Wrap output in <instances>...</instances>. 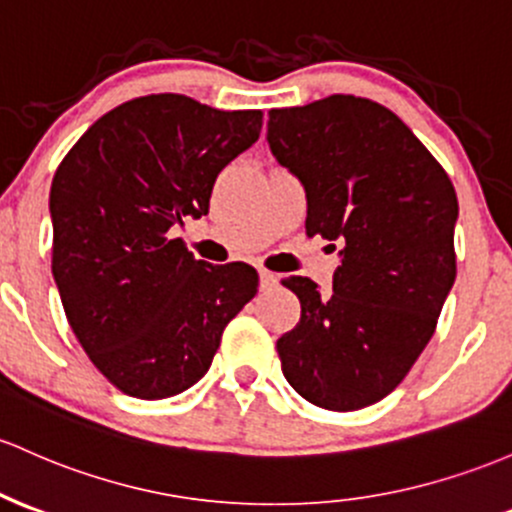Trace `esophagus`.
I'll list each match as a JSON object with an SVG mask.
<instances>
[{
	"mask_svg": "<svg viewBox=\"0 0 512 512\" xmlns=\"http://www.w3.org/2000/svg\"><path fill=\"white\" fill-rule=\"evenodd\" d=\"M277 282V274L269 272V269H260V289H272V286H277Z\"/></svg>",
	"mask_w": 512,
	"mask_h": 512,
	"instance_id": "34e87169",
	"label": "esophagus"
}]
</instances>
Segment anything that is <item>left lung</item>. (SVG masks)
Segmentation results:
<instances>
[{
	"label": "left lung",
	"instance_id": "obj_1",
	"mask_svg": "<svg viewBox=\"0 0 512 512\" xmlns=\"http://www.w3.org/2000/svg\"><path fill=\"white\" fill-rule=\"evenodd\" d=\"M267 143L303 184L306 233L342 245L333 294L282 279L301 301L299 325L277 340L282 372L313 406H372L435 333L457 277V194L406 123L352 94L272 109Z\"/></svg>",
	"mask_w": 512,
	"mask_h": 512
}]
</instances>
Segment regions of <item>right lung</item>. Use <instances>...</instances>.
<instances>
[{
    "mask_svg": "<svg viewBox=\"0 0 512 512\" xmlns=\"http://www.w3.org/2000/svg\"><path fill=\"white\" fill-rule=\"evenodd\" d=\"M260 128L262 111L150 94L92 123L55 172L60 301L94 367L128 396L157 401L194 386L257 294L250 265L196 260L170 228L209 213L218 172Z\"/></svg>",
    "mask_w": 512,
    "mask_h": 512,
    "instance_id": "obj_1",
    "label": "right lung"
}]
</instances>
